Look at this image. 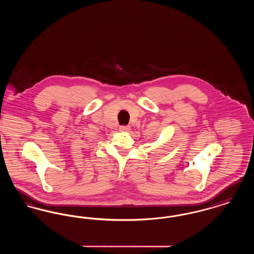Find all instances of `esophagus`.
<instances>
[{
    "label": "esophagus",
    "mask_w": 254,
    "mask_h": 254,
    "mask_svg": "<svg viewBox=\"0 0 254 254\" xmlns=\"http://www.w3.org/2000/svg\"><path fill=\"white\" fill-rule=\"evenodd\" d=\"M130 129V127L129 126H121L120 127V130L121 131H128Z\"/></svg>",
    "instance_id": "obj_1"
}]
</instances>
